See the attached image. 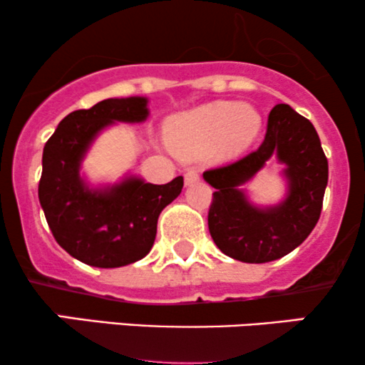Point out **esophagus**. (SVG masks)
<instances>
[{
	"instance_id": "34e87169",
	"label": "esophagus",
	"mask_w": 365,
	"mask_h": 365,
	"mask_svg": "<svg viewBox=\"0 0 365 365\" xmlns=\"http://www.w3.org/2000/svg\"><path fill=\"white\" fill-rule=\"evenodd\" d=\"M200 179H201V174L196 169H190L186 174H184V182H186V186H192V184L198 182Z\"/></svg>"
}]
</instances>
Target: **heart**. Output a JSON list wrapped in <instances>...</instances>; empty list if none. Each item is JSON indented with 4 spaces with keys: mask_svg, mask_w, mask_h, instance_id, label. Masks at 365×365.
<instances>
[{
    "mask_svg": "<svg viewBox=\"0 0 365 365\" xmlns=\"http://www.w3.org/2000/svg\"><path fill=\"white\" fill-rule=\"evenodd\" d=\"M261 128V115L251 106L213 102L173 119L167 143L179 155H200L215 147L218 153L246 148Z\"/></svg>",
    "mask_w": 365,
    "mask_h": 365,
    "instance_id": "b5f03b06",
    "label": "heart"
}]
</instances>
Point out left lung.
Segmentation results:
<instances>
[{"label":"left lung","instance_id":"left-lung-1","mask_svg":"<svg viewBox=\"0 0 365 365\" xmlns=\"http://www.w3.org/2000/svg\"><path fill=\"white\" fill-rule=\"evenodd\" d=\"M287 165L289 196L275 209L249 205L238 186L274 153ZM215 187L208 229L224 255L244 263H268L289 255L318 224L328 184V158L309 119L290 106L277 104L268 115L263 143L255 152L203 173Z\"/></svg>","mask_w":365,"mask_h":365}]
</instances>
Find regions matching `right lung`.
Returning <instances> with one entry per match:
<instances>
[{
  "mask_svg": "<svg viewBox=\"0 0 365 365\" xmlns=\"http://www.w3.org/2000/svg\"><path fill=\"white\" fill-rule=\"evenodd\" d=\"M147 115V98H107L68 114L44 147L38 201L47 225L68 255L90 267L119 268L145 258L158 215L182 190V175L167 184L130 178L104 191H90L80 179L83 153L102 128Z\"/></svg>",
  "mask_w": 365,
  "mask_h": 365,
  "instance_id": "obj_1",
  "label": "right lung"
}]
</instances>
